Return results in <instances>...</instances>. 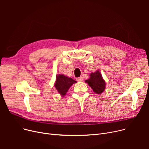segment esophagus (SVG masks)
Returning <instances> with one entry per match:
<instances>
[{
	"mask_svg": "<svg viewBox=\"0 0 149 149\" xmlns=\"http://www.w3.org/2000/svg\"><path fill=\"white\" fill-rule=\"evenodd\" d=\"M77 80L78 81H83V77H78L77 79Z\"/></svg>",
	"mask_w": 149,
	"mask_h": 149,
	"instance_id": "1",
	"label": "esophagus"
}]
</instances>
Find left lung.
Wrapping results in <instances>:
<instances>
[{
    "label": "left lung",
    "instance_id": "left-lung-1",
    "mask_svg": "<svg viewBox=\"0 0 149 149\" xmlns=\"http://www.w3.org/2000/svg\"><path fill=\"white\" fill-rule=\"evenodd\" d=\"M90 76V79L85 81L88 83L95 93L97 94L102 93L104 91L106 83L100 72L97 71L94 73H91Z\"/></svg>",
    "mask_w": 149,
    "mask_h": 149
}]
</instances>
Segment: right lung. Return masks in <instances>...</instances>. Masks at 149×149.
I'll list each match as a JSON object with an SVG mask.
<instances>
[{
  "label": "right lung",
  "instance_id": "1",
  "mask_svg": "<svg viewBox=\"0 0 149 149\" xmlns=\"http://www.w3.org/2000/svg\"><path fill=\"white\" fill-rule=\"evenodd\" d=\"M76 82V81L74 80L71 78L59 74L56 77L55 87L61 96H64L68 92L69 88Z\"/></svg>",
  "mask_w": 149,
  "mask_h": 149
}]
</instances>
